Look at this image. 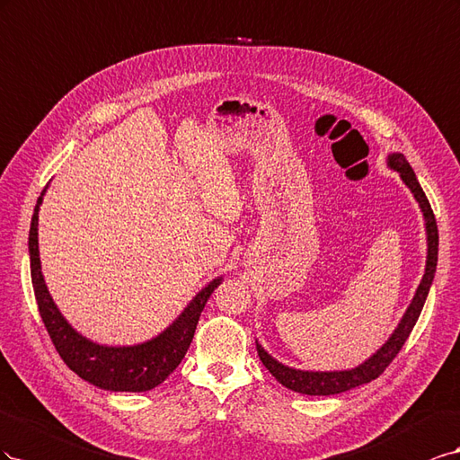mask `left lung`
Wrapping results in <instances>:
<instances>
[{
	"instance_id": "left-lung-1",
	"label": "left lung",
	"mask_w": 460,
	"mask_h": 460,
	"mask_svg": "<svg viewBox=\"0 0 460 460\" xmlns=\"http://www.w3.org/2000/svg\"><path fill=\"white\" fill-rule=\"evenodd\" d=\"M387 165L391 169H395V172L401 175L402 182L411 189L420 209H422V214H424L426 237H428V256H426L424 278H422V281H420L412 303L409 308H406L404 316L401 318L399 325L395 327V332L391 333V337L382 345V349H377L368 360L358 364L357 368L337 370V372L296 370V368H291V366L281 364L279 360H275L271 354H268L264 350V347H261L256 341V350H258V357H260L261 364H264L270 370V374L287 389L303 393V395H337V393H345L349 389H354V387L372 382V379H376L379 374H384V370L393 362V358L397 357L399 350L404 345V341L409 339L412 327L416 325L420 312H422V308H424L426 296L429 293L431 281H434L436 266H438L439 234H438L436 216H434V212H431V206L426 199L422 187H420V182L412 172L411 164L406 162V157L399 152L389 154Z\"/></svg>"
}]
</instances>
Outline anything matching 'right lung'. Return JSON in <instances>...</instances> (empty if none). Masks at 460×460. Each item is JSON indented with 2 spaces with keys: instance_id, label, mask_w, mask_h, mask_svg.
I'll return each mask as SVG.
<instances>
[{
  "instance_id": "obj_1",
  "label": "right lung",
  "mask_w": 460,
  "mask_h": 460,
  "mask_svg": "<svg viewBox=\"0 0 460 460\" xmlns=\"http://www.w3.org/2000/svg\"><path fill=\"white\" fill-rule=\"evenodd\" d=\"M44 192L46 189L36 202L31 221V278L38 310H40L42 322L59 357L78 377H83L84 382L100 389L140 393L160 385L177 368L181 360L185 358L192 343L196 323L200 320V314L209 295L216 291L223 278L209 281L190 300L189 306L181 312V316L157 337L130 347H108L94 343V341L73 330V325L63 318V314L56 306L46 287L40 266V252H38V212H40Z\"/></svg>"
}]
</instances>
